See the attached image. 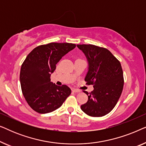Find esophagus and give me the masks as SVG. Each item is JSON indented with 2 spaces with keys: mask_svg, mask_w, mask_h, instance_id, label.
Listing matches in <instances>:
<instances>
[{
  "mask_svg": "<svg viewBox=\"0 0 146 146\" xmlns=\"http://www.w3.org/2000/svg\"><path fill=\"white\" fill-rule=\"evenodd\" d=\"M72 91L74 92H76V93L80 92V90H77V89H72Z\"/></svg>",
  "mask_w": 146,
  "mask_h": 146,
  "instance_id": "34e87169",
  "label": "esophagus"
}]
</instances>
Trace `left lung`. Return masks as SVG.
I'll return each instance as SVG.
<instances>
[{"instance_id": "left-lung-1", "label": "left lung", "mask_w": 146, "mask_h": 146, "mask_svg": "<svg viewBox=\"0 0 146 146\" xmlns=\"http://www.w3.org/2000/svg\"><path fill=\"white\" fill-rule=\"evenodd\" d=\"M84 54L88 64L85 81L94 85L81 110L92 117L108 114L115 107L122 92L123 71L121 64L108 50L92 44H77Z\"/></svg>"}]
</instances>
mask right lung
<instances>
[{"mask_svg":"<svg viewBox=\"0 0 146 146\" xmlns=\"http://www.w3.org/2000/svg\"><path fill=\"white\" fill-rule=\"evenodd\" d=\"M75 47L72 43L52 42L35 48L26 58L20 73L22 92L36 112L47 113L56 110L70 95L69 87L53 84L50 76L62 58Z\"/></svg>","mask_w":146,"mask_h":146,"instance_id":"1","label":"right lung"}]
</instances>
